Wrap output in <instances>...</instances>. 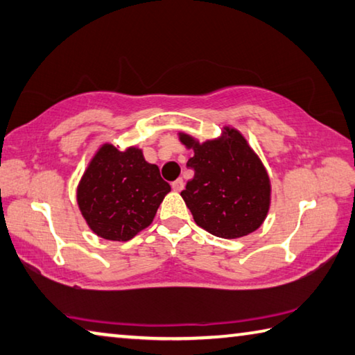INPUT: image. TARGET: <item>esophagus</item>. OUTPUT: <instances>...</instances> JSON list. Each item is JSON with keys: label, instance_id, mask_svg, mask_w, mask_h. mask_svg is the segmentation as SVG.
Wrapping results in <instances>:
<instances>
[{"label": "esophagus", "instance_id": "1", "mask_svg": "<svg viewBox=\"0 0 355 355\" xmlns=\"http://www.w3.org/2000/svg\"><path fill=\"white\" fill-rule=\"evenodd\" d=\"M171 187L174 191H181L184 189V181L182 179H176V181L171 184Z\"/></svg>", "mask_w": 355, "mask_h": 355}]
</instances>
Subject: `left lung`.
Returning a JSON list of instances; mask_svg holds the SVG:
<instances>
[{
	"label": "left lung",
	"mask_w": 355,
	"mask_h": 355,
	"mask_svg": "<svg viewBox=\"0 0 355 355\" xmlns=\"http://www.w3.org/2000/svg\"><path fill=\"white\" fill-rule=\"evenodd\" d=\"M178 135L195 153L187 162L195 176L181 196L196 225L227 240L257 231L271 206V181L245 135L232 126L206 141L187 132Z\"/></svg>",
	"instance_id": "8db88e82"
}]
</instances>
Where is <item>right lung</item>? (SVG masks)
Segmentation results:
<instances>
[{
    "mask_svg": "<svg viewBox=\"0 0 355 355\" xmlns=\"http://www.w3.org/2000/svg\"><path fill=\"white\" fill-rule=\"evenodd\" d=\"M170 190L159 166L146 162L140 148L120 151L103 143L79 179L76 201L93 234L128 241L151 225Z\"/></svg>",
    "mask_w": 355,
    "mask_h": 355,
    "instance_id": "obj_1",
    "label": "right lung"
}]
</instances>
